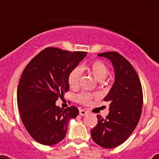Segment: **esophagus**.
I'll list each match as a JSON object with an SVG mask.
<instances>
[{"label": "esophagus", "instance_id": "esophagus-1", "mask_svg": "<svg viewBox=\"0 0 159 159\" xmlns=\"http://www.w3.org/2000/svg\"><path fill=\"white\" fill-rule=\"evenodd\" d=\"M87 114H88L87 111H85L84 109H80L79 110V115H82V116H84V115H87Z\"/></svg>", "mask_w": 159, "mask_h": 159}]
</instances>
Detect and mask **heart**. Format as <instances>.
Here are the masks:
<instances>
[{
	"label": "heart",
	"instance_id": "obj_1",
	"mask_svg": "<svg viewBox=\"0 0 159 159\" xmlns=\"http://www.w3.org/2000/svg\"><path fill=\"white\" fill-rule=\"evenodd\" d=\"M82 70H87L91 73L98 81H102L107 77L108 74V68L104 62L96 60L86 64L81 68ZM81 77V70L78 68H75L70 71L68 76V84L71 89H77L78 87ZM77 101L83 105H88L92 99V95L86 92H82L78 94Z\"/></svg>",
	"mask_w": 159,
	"mask_h": 159
}]
</instances>
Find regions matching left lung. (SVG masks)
I'll return each instance as SVG.
<instances>
[{"instance_id": "obj_1", "label": "left lung", "mask_w": 159, "mask_h": 159, "mask_svg": "<svg viewBox=\"0 0 159 159\" xmlns=\"http://www.w3.org/2000/svg\"><path fill=\"white\" fill-rule=\"evenodd\" d=\"M111 61L115 81L104 101L109 102V114L98 115V124L91 131L93 141L102 148H113L125 142L137 126L143 105L142 88L131 63L116 51L98 54Z\"/></svg>"}]
</instances>
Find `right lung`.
I'll list each match as a JSON object with an SVG mask.
<instances>
[{"label": "right lung", "mask_w": 159, "mask_h": 159, "mask_svg": "<svg viewBox=\"0 0 159 159\" xmlns=\"http://www.w3.org/2000/svg\"><path fill=\"white\" fill-rule=\"evenodd\" d=\"M87 52L49 47L42 50L25 67L17 87V100L25 129L38 143L53 145L65 139L69 120L78 108L61 109L58 98L69 91L68 76Z\"/></svg>", "instance_id": "add662e5"}]
</instances>
